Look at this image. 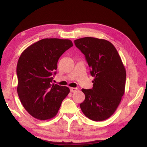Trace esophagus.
Segmentation results:
<instances>
[{"label": "esophagus", "instance_id": "esophagus-1", "mask_svg": "<svg viewBox=\"0 0 147 147\" xmlns=\"http://www.w3.org/2000/svg\"><path fill=\"white\" fill-rule=\"evenodd\" d=\"M78 90V89L77 88H70V92H74L76 91L77 90Z\"/></svg>", "mask_w": 147, "mask_h": 147}]
</instances>
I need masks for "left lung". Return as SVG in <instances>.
<instances>
[{"label":"left lung","mask_w":147,"mask_h":147,"mask_svg":"<svg viewBox=\"0 0 147 147\" xmlns=\"http://www.w3.org/2000/svg\"><path fill=\"white\" fill-rule=\"evenodd\" d=\"M74 43L85 56L91 76L94 77L92 89L82 90L85 99L80 104L81 110L92 121H104L115 113L121 100L125 90V67L109 41L88 37Z\"/></svg>","instance_id":"1"}]
</instances>
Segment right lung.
<instances>
[{
  "instance_id": "add662e5",
  "label": "right lung",
  "mask_w": 147,
  "mask_h": 147,
  "mask_svg": "<svg viewBox=\"0 0 147 147\" xmlns=\"http://www.w3.org/2000/svg\"><path fill=\"white\" fill-rule=\"evenodd\" d=\"M73 46L69 39L44 38L21 53L17 64V92L26 110L39 120L53 118L70 92L68 87L52 83L57 61Z\"/></svg>"
}]
</instances>
